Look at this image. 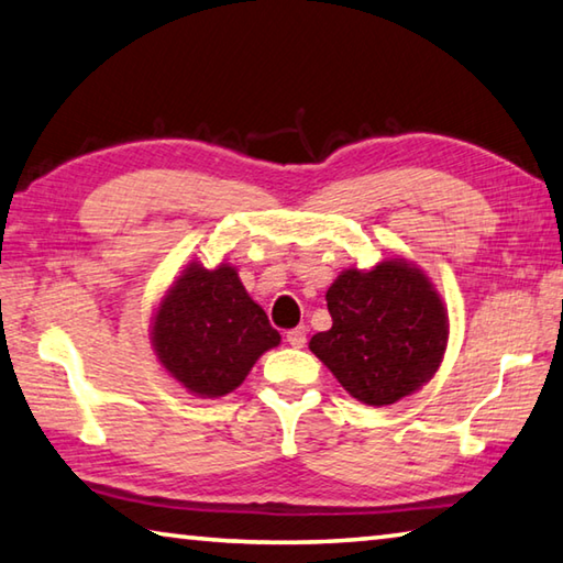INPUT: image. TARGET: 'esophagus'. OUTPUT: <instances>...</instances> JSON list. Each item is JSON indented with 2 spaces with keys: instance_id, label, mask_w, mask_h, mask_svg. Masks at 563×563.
Listing matches in <instances>:
<instances>
[{
  "instance_id": "obj_1",
  "label": "esophagus",
  "mask_w": 563,
  "mask_h": 563,
  "mask_svg": "<svg viewBox=\"0 0 563 563\" xmlns=\"http://www.w3.org/2000/svg\"><path fill=\"white\" fill-rule=\"evenodd\" d=\"M285 340H288L290 347H305V342H308V330H305V325L292 328V330H288Z\"/></svg>"
}]
</instances>
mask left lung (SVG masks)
<instances>
[{
    "label": "left lung",
    "instance_id": "1",
    "mask_svg": "<svg viewBox=\"0 0 563 563\" xmlns=\"http://www.w3.org/2000/svg\"><path fill=\"white\" fill-rule=\"evenodd\" d=\"M332 328L310 340L338 383L383 407L430 383L446 347V312L427 275L405 258L350 268L325 295Z\"/></svg>",
    "mask_w": 563,
    "mask_h": 563
}]
</instances>
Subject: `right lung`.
I'll return each instance as SVG.
<instances>
[{"label": "right lung", "instance_id": "obj_1", "mask_svg": "<svg viewBox=\"0 0 563 563\" xmlns=\"http://www.w3.org/2000/svg\"><path fill=\"white\" fill-rule=\"evenodd\" d=\"M154 350L170 377L201 397H223L243 383L265 350L280 342L231 265L190 263L161 300Z\"/></svg>", "mask_w": 563, "mask_h": 563}]
</instances>
